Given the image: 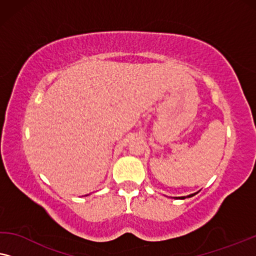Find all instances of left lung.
Masks as SVG:
<instances>
[{
  "instance_id": "obj_1",
  "label": "left lung",
  "mask_w": 256,
  "mask_h": 256,
  "mask_svg": "<svg viewBox=\"0 0 256 256\" xmlns=\"http://www.w3.org/2000/svg\"><path fill=\"white\" fill-rule=\"evenodd\" d=\"M195 194H192V195H188V196H182V197H175V198H178V200H184V198H189V197H192Z\"/></svg>"
}]
</instances>
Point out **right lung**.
<instances>
[{"label":"right lung","mask_w":256,"mask_h":256,"mask_svg":"<svg viewBox=\"0 0 256 256\" xmlns=\"http://www.w3.org/2000/svg\"><path fill=\"white\" fill-rule=\"evenodd\" d=\"M86 196H88V195H86Z\"/></svg>","instance_id":"obj_1"}]
</instances>
